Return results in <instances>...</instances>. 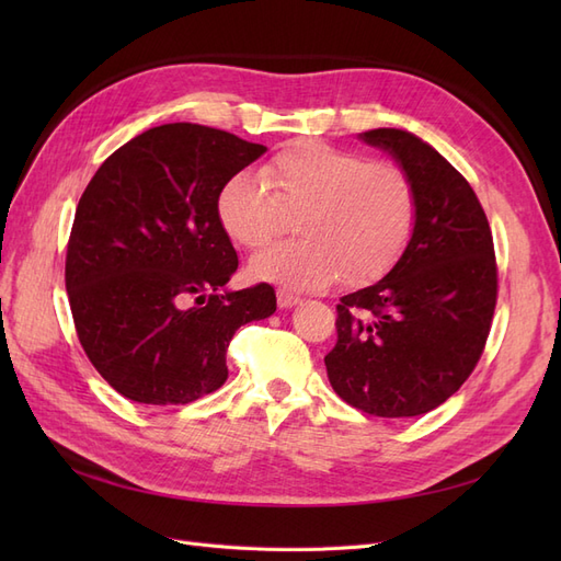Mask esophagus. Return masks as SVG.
I'll list each match as a JSON object with an SVG mask.
<instances>
[{"label":"esophagus","instance_id":"1","mask_svg":"<svg viewBox=\"0 0 561 561\" xmlns=\"http://www.w3.org/2000/svg\"><path fill=\"white\" fill-rule=\"evenodd\" d=\"M276 299H278V307H280V309H290V307H297V304L301 301V297L293 295L290 290H278V293H276Z\"/></svg>","mask_w":561,"mask_h":561}]
</instances>
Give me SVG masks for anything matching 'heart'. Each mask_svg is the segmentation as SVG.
<instances>
[{
    "instance_id": "b5f03b06",
    "label": "heart",
    "mask_w": 561,
    "mask_h": 561,
    "mask_svg": "<svg viewBox=\"0 0 561 561\" xmlns=\"http://www.w3.org/2000/svg\"><path fill=\"white\" fill-rule=\"evenodd\" d=\"M412 178L390 161L320 140H297L271 157L262 180L239 173L217 196L219 225L243 248L260 250L297 215L299 239L264 250L252 274L290 287H318L339 276L363 285L383 276L416 227Z\"/></svg>"
}]
</instances>
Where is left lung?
I'll use <instances>...</instances> for the list:
<instances>
[{"label": "left lung", "mask_w": 561, "mask_h": 561, "mask_svg": "<svg viewBox=\"0 0 561 561\" xmlns=\"http://www.w3.org/2000/svg\"><path fill=\"white\" fill-rule=\"evenodd\" d=\"M416 190V227L388 274L336 304L325 355L334 393L381 419L426 414L451 398L482 358L499 297L494 239L478 194L416 135L375 128Z\"/></svg>", "instance_id": "1"}]
</instances>
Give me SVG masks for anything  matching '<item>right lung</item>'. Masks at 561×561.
Wrapping results in <instances>:
<instances>
[{"label":"right lung","mask_w":561,"mask_h":561,"mask_svg":"<svg viewBox=\"0 0 561 561\" xmlns=\"http://www.w3.org/2000/svg\"><path fill=\"white\" fill-rule=\"evenodd\" d=\"M264 151L219 128L165 124L118 147L83 190L65 287L79 344L116 393L142 404L213 393L236 330L276 311L268 283L219 293L239 257L217 196Z\"/></svg>","instance_id":"add662e5"}]
</instances>
